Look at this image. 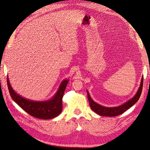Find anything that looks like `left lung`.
Returning a JSON list of instances; mask_svg holds the SVG:
<instances>
[{
    "label": "left lung",
    "instance_id": "1",
    "mask_svg": "<svg viewBox=\"0 0 150 150\" xmlns=\"http://www.w3.org/2000/svg\"><path fill=\"white\" fill-rule=\"evenodd\" d=\"M143 83H144V76H143L142 78L140 85L136 94L132 97L131 99H130L129 101H127L125 103L122 104V105L120 106L116 107H106L102 106L99 105V104L96 103L95 102L93 101L92 99L91 98L88 91H87L88 98L89 100L90 107L95 113L100 116H118L123 113L125 112H126V110H127L129 108H131L133 105H134V104L138 101L142 93Z\"/></svg>",
    "mask_w": 150,
    "mask_h": 150
}]
</instances>
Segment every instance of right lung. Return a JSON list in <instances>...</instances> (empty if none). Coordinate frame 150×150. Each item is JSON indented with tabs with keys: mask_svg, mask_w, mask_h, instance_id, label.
I'll list each match as a JSON object with an SVG mask.
<instances>
[{
	"mask_svg": "<svg viewBox=\"0 0 150 150\" xmlns=\"http://www.w3.org/2000/svg\"><path fill=\"white\" fill-rule=\"evenodd\" d=\"M69 82L64 80L53 98L47 101H32L25 99L18 94L12 89L7 77V85L12 99L30 115L35 118L43 120L54 118L59 115L62 110V97Z\"/></svg>",
	"mask_w": 150,
	"mask_h": 150,
	"instance_id": "add662e5",
	"label": "right lung"
}]
</instances>
